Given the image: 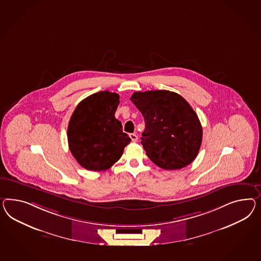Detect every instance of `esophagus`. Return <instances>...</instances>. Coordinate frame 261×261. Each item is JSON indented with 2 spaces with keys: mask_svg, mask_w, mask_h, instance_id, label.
<instances>
[{
  "mask_svg": "<svg viewBox=\"0 0 261 261\" xmlns=\"http://www.w3.org/2000/svg\"><path fill=\"white\" fill-rule=\"evenodd\" d=\"M129 137H130V139L132 140V141H138V136L135 134V133H132V134L129 135Z\"/></svg>",
  "mask_w": 261,
  "mask_h": 261,
  "instance_id": "34e87169",
  "label": "esophagus"
}]
</instances>
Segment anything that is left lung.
<instances>
[{
  "instance_id": "8db88e82",
  "label": "left lung",
  "mask_w": 261,
  "mask_h": 261,
  "mask_svg": "<svg viewBox=\"0 0 261 261\" xmlns=\"http://www.w3.org/2000/svg\"><path fill=\"white\" fill-rule=\"evenodd\" d=\"M131 100L144 118L141 142L152 162L162 169L176 170L197 158L202 127L180 95L169 90L135 92Z\"/></svg>"
}]
</instances>
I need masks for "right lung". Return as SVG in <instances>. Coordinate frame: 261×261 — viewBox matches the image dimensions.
Returning a JSON list of instances; mask_svg holds the SVG:
<instances>
[{
    "label": "right lung",
    "instance_id": "1",
    "mask_svg": "<svg viewBox=\"0 0 261 261\" xmlns=\"http://www.w3.org/2000/svg\"><path fill=\"white\" fill-rule=\"evenodd\" d=\"M120 103L117 93L100 91L83 99L71 116L67 140L80 165L90 171H105L118 162L131 141L122 132L115 112Z\"/></svg>",
    "mask_w": 261,
    "mask_h": 261
}]
</instances>
